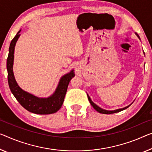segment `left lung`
Listing matches in <instances>:
<instances>
[{"instance_id":"8db88e82","label":"left lung","mask_w":152,"mask_h":152,"mask_svg":"<svg viewBox=\"0 0 152 152\" xmlns=\"http://www.w3.org/2000/svg\"><path fill=\"white\" fill-rule=\"evenodd\" d=\"M136 34H137V36L139 38V36L138 35V34H137V33H136ZM139 39H140V38H139ZM87 95H88V94H87ZM88 100H89V101H90V102L91 105H92L93 107H94V109H95L96 111H97L98 112H99V113H104V114H111V113H118V112H120V111H121L124 110V109H127L128 107H129L130 105H131V104H130V105L126 107H124V108L116 109V110H113V111H108V110H105V109H103L100 108V107H99V106L96 105V104L95 103H94V102H93L92 101V100H91L90 97L88 95Z\"/></svg>"}]
</instances>
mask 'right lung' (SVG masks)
Segmentation results:
<instances>
[{"instance_id":"1","label":"right lung","mask_w":152,"mask_h":152,"mask_svg":"<svg viewBox=\"0 0 152 152\" xmlns=\"http://www.w3.org/2000/svg\"><path fill=\"white\" fill-rule=\"evenodd\" d=\"M19 32L12 39L9 48V55L7 60V69L8 73L9 88L14 96L24 108L31 113L48 115L54 113L61 108L66 95L67 88L71 79L75 76L74 71L63 75L60 79L58 87L53 94L48 98H39L23 90L16 82L13 71L14 50L18 39L20 36Z\"/></svg>"}]
</instances>
